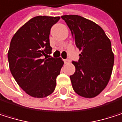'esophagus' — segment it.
I'll list each match as a JSON object with an SVG mask.
<instances>
[{
	"mask_svg": "<svg viewBox=\"0 0 122 122\" xmlns=\"http://www.w3.org/2000/svg\"><path fill=\"white\" fill-rule=\"evenodd\" d=\"M64 63L65 64H69L70 63V61L69 59H66V60H64Z\"/></svg>",
	"mask_w": 122,
	"mask_h": 122,
	"instance_id": "esophagus-1",
	"label": "esophagus"
}]
</instances>
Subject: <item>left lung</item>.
<instances>
[{"label": "left lung", "mask_w": 122, "mask_h": 122, "mask_svg": "<svg viewBox=\"0 0 122 122\" xmlns=\"http://www.w3.org/2000/svg\"><path fill=\"white\" fill-rule=\"evenodd\" d=\"M61 18L81 51L78 62L72 61L76 69L70 76L72 87L82 97L94 98L105 89L111 76L114 55L111 41L92 21L78 15H64Z\"/></svg>", "instance_id": "obj_1"}]
</instances>
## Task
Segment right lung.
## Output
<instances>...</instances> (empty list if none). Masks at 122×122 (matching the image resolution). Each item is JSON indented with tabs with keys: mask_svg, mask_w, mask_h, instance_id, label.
I'll list each match as a JSON object with an SVG mask.
<instances>
[{
	"mask_svg": "<svg viewBox=\"0 0 122 122\" xmlns=\"http://www.w3.org/2000/svg\"><path fill=\"white\" fill-rule=\"evenodd\" d=\"M59 16H35L13 36L8 59L9 69L19 86L29 95L42 98L55 90L56 77L64 61L61 58H44L51 53L50 31Z\"/></svg>",
	"mask_w": 122,
	"mask_h": 122,
	"instance_id": "obj_1",
	"label": "right lung"
}]
</instances>
